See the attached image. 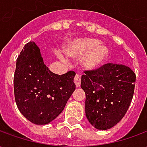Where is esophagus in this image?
Masks as SVG:
<instances>
[{"instance_id": "34e87169", "label": "esophagus", "mask_w": 147, "mask_h": 147, "mask_svg": "<svg viewBox=\"0 0 147 147\" xmlns=\"http://www.w3.org/2000/svg\"><path fill=\"white\" fill-rule=\"evenodd\" d=\"M74 83L76 84V87H80V84H81V76H80V75H78V74H77L76 76H75Z\"/></svg>"}]
</instances>
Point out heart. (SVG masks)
<instances>
[{"label":"heart","instance_id":"obj_1","mask_svg":"<svg viewBox=\"0 0 147 147\" xmlns=\"http://www.w3.org/2000/svg\"><path fill=\"white\" fill-rule=\"evenodd\" d=\"M64 53L71 57H82L81 66L86 71L98 69L105 64L109 57V48L98 39L78 38L69 40L64 45ZM59 57L64 60L62 56Z\"/></svg>","mask_w":147,"mask_h":147}]
</instances>
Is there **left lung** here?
<instances>
[{
  "mask_svg": "<svg viewBox=\"0 0 147 147\" xmlns=\"http://www.w3.org/2000/svg\"><path fill=\"white\" fill-rule=\"evenodd\" d=\"M81 78L86 94L85 113L98 130H108L124 117L132 100L136 74L123 64L109 63Z\"/></svg>",
  "mask_w": 147,
  "mask_h": 147,
  "instance_id": "8db88e82",
  "label": "left lung"
}]
</instances>
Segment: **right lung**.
<instances>
[{
  "mask_svg": "<svg viewBox=\"0 0 147 147\" xmlns=\"http://www.w3.org/2000/svg\"><path fill=\"white\" fill-rule=\"evenodd\" d=\"M76 73L52 72L44 64L40 49L30 41L16 61L14 93L20 113L31 123L48 124L62 113L74 90Z\"/></svg>",
  "mask_w": 147,
  "mask_h": 147,
  "instance_id": "add662e5",
  "label": "right lung"
}]
</instances>
